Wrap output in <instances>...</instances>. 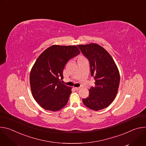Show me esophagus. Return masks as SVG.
I'll return each instance as SVG.
<instances>
[{"label":"esophagus","mask_w":146,"mask_h":146,"mask_svg":"<svg viewBox=\"0 0 146 146\" xmlns=\"http://www.w3.org/2000/svg\"><path fill=\"white\" fill-rule=\"evenodd\" d=\"M74 89H75L76 91H78V90H79L80 89V87H75Z\"/></svg>","instance_id":"34e87169"}]
</instances>
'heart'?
Masks as SVG:
<instances>
[{
  "label": "heart",
  "instance_id": "heart-1",
  "mask_svg": "<svg viewBox=\"0 0 146 146\" xmlns=\"http://www.w3.org/2000/svg\"><path fill=\"white\" fill-rule=\"evenodd\" d=\"M80 58H84V57H82V56H80V57H79V59H80Z\"/></svg>",
  "mask_w": 146,
  "mask_h": 146
}]
</instances>
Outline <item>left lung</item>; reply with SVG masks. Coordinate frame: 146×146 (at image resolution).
<instances>
[{"label":"left lung","instance_id":"obj_1","mask_svg":"<svg viewBox=\"0 0 146 146\" xmlns=\"http://www.w3.org/2000/svg\"><path fill=\"white\" fill-rule=\"evenodd\" d=\"M89 60L91 76L95 80V86L90 90V95L82 99L84 105L98 111L108 108L115 99L120 81L117 66L109 53L98 44L77 45Z\"/></svg>","mask_w":146,"mask_h":146}]
</instances>
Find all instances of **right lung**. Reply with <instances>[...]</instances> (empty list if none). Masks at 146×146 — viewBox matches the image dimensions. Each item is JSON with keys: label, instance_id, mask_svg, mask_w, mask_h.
<instances>
[{"label": "right lung", "instance_id": "obj_1", "mask_svg": "<svg viewBox=\"0 0 146 146\" xmlns=\"http://www.w3.org/2000/svg\"><path fill=\"white\" fill-rule=\"evenodd\" d=\"M80 53L76 46L53 45L39 55L31 71L30 85L41 108L56 111L66 105L72 88L62 84L60 78L68 60Z\"/></svg>", "mask_w": 146, "mask_h": 146}]
</instances>
